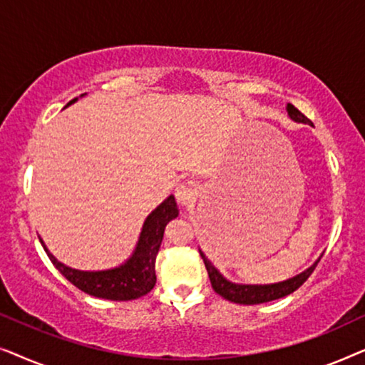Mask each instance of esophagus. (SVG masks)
Masks as SVG:
<instances>
[{
  "label": "esophagus",
  "mask_w": 365,
  "mask_h": 365,
  "mask_svg": "<svg viewBox=\"0 0 365 365\" xmlns=\"http://www.w3.org/2000/svg\"><path fill=\"white\" fill-rule=\"evenodd\" d=\"M197 184L192 182V181H186L182 184H179L178 189H176V199L179 204H182V206H191V204L196 202V197H197Z\"/></svg>",
  "instance_id": "esophagus-1"
}]
</instances>
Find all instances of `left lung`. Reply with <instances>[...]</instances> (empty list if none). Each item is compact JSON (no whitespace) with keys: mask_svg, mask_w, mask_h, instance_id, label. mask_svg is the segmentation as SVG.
Returning <instances> with one entry per match:
<instances>
[{"mask_svg":"<svg viewBox=\"0 0 365 365\" xmlns=\"http://www.w3.org/2000/svg\"><path fill=\"white\" fill-rule=\"evenodd\" d=\"M286 109H287V114L291 116L292 121L311 124V119H307L306 116H304V114L299 111L296 106H292L291 103L287 104ZM199 254H201L204 266H206V269H207L209 281H211V286H212L214 291H216L221 297L226 299V301H231V302H236V304H244V306H252V304H262V302H269V301H276V299L289 296V294L297 291V289L307 281L309 276H311V274L314 272V269H316L317 262L321 261V259H317V261L314 262L311 267L306 269V271L301 272V274H297L296 277L287 279V281L276 282V284H264V286H249V284L229 282L227 279L224 277L222 274L212 266L211 261H209V259L206 257V254H204L201 249H199Z\"/></svg>","mask_w":365,"mask_h":365,"instance_id":"obj_1","label":"left lung"}]
</instances>
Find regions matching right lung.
<instances>
[{
    "mask_svg": "<svg viewBox=\"0 0 365 365\" xmlns=\"http://www.w3.org/2000/svg\"><path fill=\"white\" fill-rule=\"evenodd\" d=\"M76 99L78 98H74L66 106L73 104ZM178 214L176 199L169 196L146 217L133 256L123 266L108 269V271H78V269L64 266L48 251L43 239L39 241L54 267L83 292L94 297L108 299V301H133V299L143 297L151 292L156 284L154 264H156L158 251L163 242L164 227L171 219L178 217Z\"/></svg>",
    "mask_w": 365,
    "mask_h": 365,
    "instance_id": "obj_1",
    "label": "right lung"
}]
</instances>
